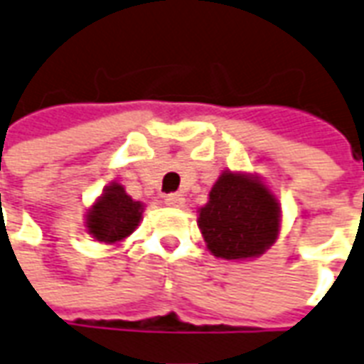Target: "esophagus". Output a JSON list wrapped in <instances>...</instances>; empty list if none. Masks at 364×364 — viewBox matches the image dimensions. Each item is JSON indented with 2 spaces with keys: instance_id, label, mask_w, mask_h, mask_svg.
I'll list each match as a JSON object with an SVG mask.
<instances>
[{
  "instance_id": "obj_1",
  "label": "esophagus",
  "mask_w": 364,
  "mask_h": 364,
  "mask_svg": "<svg viewBox=\"0 0 364 364\" xmlns=\"http://www.w3.org/2000/svg\"><path fill=\"white\" fill-rule=\"evenodd\" d=\"M184 201L186 199L182 193H168V196H165V203L168 205V207H182Z\"/></svg>"
}]
</instances>
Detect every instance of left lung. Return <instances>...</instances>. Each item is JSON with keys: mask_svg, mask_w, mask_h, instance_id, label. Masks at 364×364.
Instances as JSON below:
<instances>
[{"mask_svg": "<svg viewBox=\"0 0 364 364\" xmlns=\"http://www.w3.org/2000/svg\"><path fill=\"white\" fill-rule=\"evenodd\" d=\"M207 250L226 261L263 255L280 230V205L255 176L224 171L199 209Z\"/></svg>", "mask_w": 364, "mask_h": 364, "instance_id": "8db88e82", "label": "left lung"}]
</instances>
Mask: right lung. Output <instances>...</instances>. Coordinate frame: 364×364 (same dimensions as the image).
<instances>
[{
  "label": "right lung",
  "instance_id": "obj_1",
  "mask_svg": "<svg viewBox=\"0 0 364 364\" xmlns=\"http://www.w3.org/2000/svg\"><path fill=\"white\" fill-rule=\"evenodd\" d=\"M141 213L140 201H134L120 184H111L88 209L86 228L97 242L117 244L138 228Z\"/></svg>",
  "mask_w": 364,
  "mask_h": 364
}]
</instances>
